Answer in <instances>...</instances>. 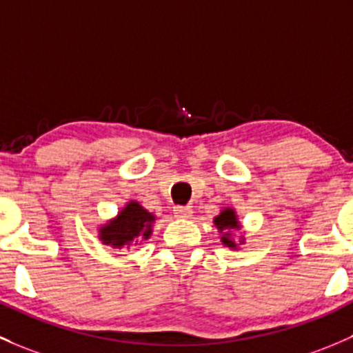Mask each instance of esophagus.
Segmentation results:
<instances>
[{
  "mask_svg": "<svg viewBox=\"0 0 353 353\" xmlns=\"http://www.w3.org/2000/svg\"><path fill=\"white\" fill-rule=\"evenodd\" d=\"M174 213H176V216H179V218H189L192 214V210H191V206L177 205V206H174Z\"/></svg>",
  "mask_w": 353,
  "mask_h": 353,
  "instance_id": "esophagus-1",
  "label": "esophagus"
}]
</instances>
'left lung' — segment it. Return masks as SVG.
<instances>
[{
	"mask_svg": "<svg viewBox=\"0 0 353 353\" xmlns=\"http://www.w3.org/2000/svg\"><path fill=\"white\" fill-rule=\"evenodd\" d=\"M214 225L218 226V230H220V232H223L221 242H223L226 247H236L235 242L232 240V236H230V232H228L230 228H240L239 221H236V216H235V211L223 210L221 211V214H218V216L214 218Z\"/></svg>",
	"mask_w": 353,
	"mask_h": 353,
	"instance_id": "obj_1",
	"label": "left lung"
}]
</instances>
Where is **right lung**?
<instances>
[{
	"label": "right lung",
	"mask_w": 353,
	"mask_h": 353,
	"mask_svg": "<svg viewBox=\"0 0 353 353\" xmlns=\"http://www.w3.org/2000/svg\"><path fill=\"white\" fill-rule=\"evenodd\" d=\"M152 221H154V216L139 203H128L127 208H123V211L118 214L117 220L101 228L103 243L121 248L135 239H148L152 232Z\"/></svg>",
	"instance_id": "obj_1"
}]
</instances>
